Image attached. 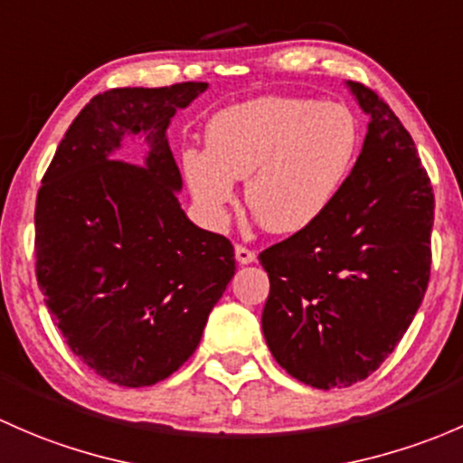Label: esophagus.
<instances>
[{"instance_id":"obj_1","label":"esophagus","mask_w":463,"mask_h":463,"mask_svg":"<svg viewBox=\"0 0 463 463\" xmlns=\"http://www.w3.org/2000/svg\"><path fill=\"white\" fill-rule=\"evenodd\" d=\"M236 260L241 265L254 263V260H256V251L250 250V247H245V245H236Z\"/></svg>"}]
</instances>
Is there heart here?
<instances>
[{"label": "heart", "instance_id": "b5f03b06", "mask_svg": "<svg viewBox=\"0 0 463 463\" xmlns=\"http://www.w3.org/2000/svg\"><path fill=\"white\" fill-rule=\"evenodd\" d=\"M209 151L184 154V175L204 216L222 222L233 180L267 232L317 222L345 184L361 145L359 122L336 102L263 95L225 109L207 128Z\"/></svg>", "mask_w": 463, "mask_h": 463}]
</instances>
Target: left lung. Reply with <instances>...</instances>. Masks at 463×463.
<instances>
[{
	"label": "left lung",
	"mask_w": 463,
	"mask_h": 463,
	"mask_svg": "<svg viewBox=\"0 0 463 463\" xmlns=\"http://www.w3.org/2000/svg\"><path fill=\"white\" fill-rule=\"evenodd\" d=\"M370 116L364 149L326 213L260 251L263 335L280 368L318 390L368 379L399 345L430 280L435 196L383 98L350 82Z\"/></svg>",
	"instance_id": "8db88e82"
}]
</instances>
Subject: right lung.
<instances>
[{
  "label": "right lung",
  "instance_id": "1",
  "mask_svg": "<svg viewBox=\"0 0 463 463\" xmlns=\"http://www.w3.org/2000/svg\"><path fill=\"white\" fill-rule=\"evenodd\" d=\"M207 82L111 89L61 137L35 203V274L71 352L128 388L174 374L203 336L236 271L233 245L180 209V169L165 131ZM146 132L139 163L119 140Z\"/></svg>",
  "mask_w": 463,
  "mask_h": 463
}]
</instances>
